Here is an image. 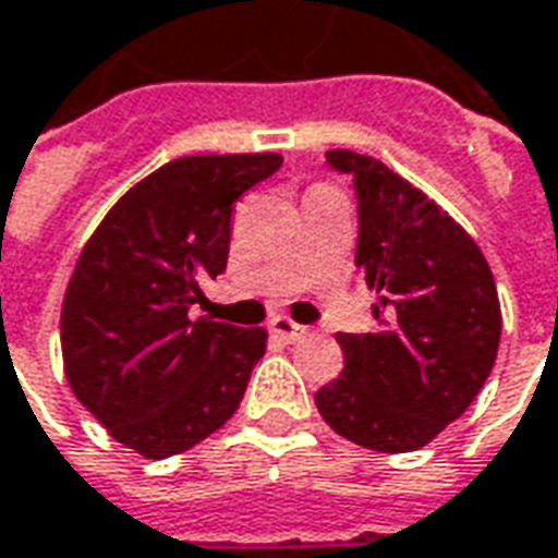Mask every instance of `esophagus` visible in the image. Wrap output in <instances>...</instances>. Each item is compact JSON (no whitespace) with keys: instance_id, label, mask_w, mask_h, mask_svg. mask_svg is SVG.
<instances>
[{"instance_id":"esophagus-1","label":"esophagus","mask_w":558,"mask_h":558,"mask_svg":"<svg viewBox=\"0 0 558 558\" xmlns=\"http://www.w3.org/2000/svg\"><path fill=\"white\" fill-rule=\"evenodd\" d=\"M271 335L280 338L283 344H295V341L307 338V329L305 326H299V323H292L290 317H275L271 319Z\"/></svg>"}]
</instances>
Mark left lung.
<instances>
[{"label": "left lung", "instance_id": "obj_1", "mask_svg": "<svg viewBox=\"0 0 558 558\" xmlns=\"http://www.w3.org/2000/svg\"><path fill=\"white\" fill-rule=\"evenodd\" d=\"M326 159L356 184V268L377 292V332H338L344 372L314 401L347 441L411 453L465 414L496 365V280L477 241L380 159L341 147Z\"/></svg>", "mask_w": 558, "mask_h": 558}]
</instances>
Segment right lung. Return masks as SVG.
I'll use <instances>...</instances> for the list:
<instances>
[{
    "label": "right lung",
    "instance_id": "right-lung-1",
    "mask_svg": "<svg viewBox=\"0 0 558 558\" xmlns=\"http://www.w3.org/2000/svg\"><path fill=\"white\" fill-rule=\"evenodd\" d=\"M280 154L166 162L105 214L65 287L62 365L75 399L144 459L184 453L239 411L263 326L190 319L202 280L226 271L232 211Z\"/></svg>",
    "mask_w": 558,
    "mask_h": 558
}]
</instances>
